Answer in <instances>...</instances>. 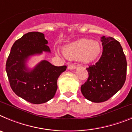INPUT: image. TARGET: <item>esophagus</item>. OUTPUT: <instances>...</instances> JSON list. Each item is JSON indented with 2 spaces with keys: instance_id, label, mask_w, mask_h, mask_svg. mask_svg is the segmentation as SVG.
Listing matches in <instances>:
<instances>
[{
  "instance_id": "esophagus-1",
  "label": "esophagus",
  "mask_w": 132,
  "mask_h": 132,
  "mask_svg": "<svg viewBox=\"0 0 132 132\" xmlns=\"http://www.w3.org/2000/svg\"><path fill=\"white\" fill-rule=\"evenodd\" d=\"M77 68V67L75 65H69L68 66V69L70 70H73V69H75Z\"/></svg>"
}]
</instances>
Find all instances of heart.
I'll list each match as a JSON object with an SVG mask.
<instances>
[{
  "instance_id": "heart-1",
  "label": "heart",
  "mask_w": 132,
  "mask_h": 132,
  "mask_svg": "<svg viewBox=\"0 0 132 132\" xmlns=\"http://www.w3.org/2000/svg\"><path fill=\"white\" fill-rule=\"evenodd\" d=\"M62 52L68 59H79L83 63H89L100 57L102 47L96 41L82 39L65 45Z\"/></svg>"
}]
</instances>
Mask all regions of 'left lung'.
Segmentation results:
<instances>
[{"label": "left lung", "mask_w": 132, "mask_h": 132, "mask_svg": "<svg viewBox=\"0 0 132 132\" xmlns=\"http://www.w3.org/2000/svg\"><path fill=\"white\" fill-rule=\"evenodd\" d=\"M99 61L87 68L88 78L81 86L85 98L93 102L106 101L122 88L126 77L127 62L120 44L112 37L102 36Z\"/></svg>", "instance_id": "obj_1"}]
</instances>
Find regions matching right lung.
<instances>
[{
  "instance_id": "obj_1",
  "label": "right lung",
  "mask_w": 132,
  "mask_h": 132,
  "mask_svg": "<svg viewBox=\"0 0 132 132\" xmlns=\"http://www.w3.org/2000/svg\"><path fill=\"white\" fill-rule=\"evenodd\" d=\"M44 34L29 32L16 40L6 63V71L14 93L25 101L36 104L53 98L57 89V81L67 66L57 67L47 60L41 61L34 68L27 66L30 57L51 53Z\"/></svg>"
}]
</instances>
